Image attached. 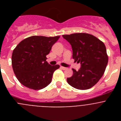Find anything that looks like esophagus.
<instances>
[{
    "mask_svg": "<svg viewBox=\"0 0 121 121\" xmlns=\"http://www.w3.org/2000/svg\"><path fill=\"white\" fill-rule=\"evenodd\" d=\"M60 68H61L62 70H67V68H66V67H62V66H61V67H60Z\"/></svg>",
    "mask_w": 121,
    "mask_h": 121,
    "instance_id": "esophagus-1",
    "label": "esophagus"
}]
</instances>
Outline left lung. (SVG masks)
Masks as SVG:
<instances>
[{
    "label": "left lung",
    "mask_w": 121,
    "mask_h": 121,
    "mask_svg": "<svg viewBox=\"0 0 121 121\" xmlns=\"http://www.w3.org/2000/svg\"><path fill=\"white\" fill-rule=\"evenodd\" d=\"M62 36L71 45L73 59L81 64L78 71L73 68V74L67 78V82L76 89L91 88L102 78L108 64L104 43L88 33H74Z\"/></svg>",
    "instance_id": "1"
}]
</instances>
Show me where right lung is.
<instances>
[{
	"label": "right lung",
	"instance_id": "1",
	"mask_svg": "<svg viewBox=\"0 0 121 121\" xmlns=\"http://www.w3.org/2000/svg\"><path fill=\"white\" fill-rule=\"evenodd\" d=\"M60 36H33L23 39L13 51L11 61L18 81L28 88L40 90L51 83L54 71L60 67L46 61L52 46Z\"/></svg>",
	"mask_w": 121,
	"mask_h": 121
}]
</instances>
